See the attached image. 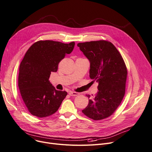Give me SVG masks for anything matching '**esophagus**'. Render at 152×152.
Instances as JSON below:
<instances>
[{
	"mask_svg": "<svg viewBox=\"0 0 152 152\" xmlns=\"http://www.w3.org/2000/svg\"><path fill=\"white\" fill-rule=\"evenodd\" d=\"M79 94L77 92H69V95L70 96H77Z\"/></svg>",
	"mask_w": 152,
	"mask_h": 152,
	"instance_id": "1",
	"label": "esophagus"
}]
</instances>
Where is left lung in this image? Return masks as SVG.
I'll return each mask as SVG.
<instances>
[{"instance_id":"left-lung-1","label":"left lung","mask_w":152,"mask_h":152,"mask_svg":"<svg viewBox=\"0 0 152 152\" xmlns=\"http://www.w3.org/2000/svg\"><path fill=\"white\" fill-rule=\"evenodd\" d=\"M77 46L90 62V77L98 83V93L88 98L87 106L82 110L94 120L113 115L125 93L127 68L115 46L106 40L79 43Z\"/></svg>"}]
</instances>
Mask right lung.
Listing matches in <instances>:
<instances>
[{"label":"right lung","instance_id":"right-lung-1","mask_svg":"<svg viewBox=\"0 0 152 152\" xmlns=\"http://www.w3.org/2000/svg\"><path fill=\"white\" fill-rule=\"evenodd\" d=\"M75 42L68 44L53 40H39L26 52L20 64L18 87L29 113L38 117L53 115L67 95L50 83L51 72H56L59 62L70 54Z\"/></svg>","mask_w":152,"mask_h":152}]
</instances>
